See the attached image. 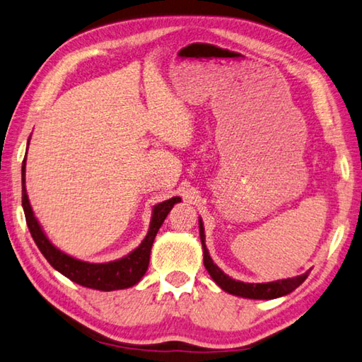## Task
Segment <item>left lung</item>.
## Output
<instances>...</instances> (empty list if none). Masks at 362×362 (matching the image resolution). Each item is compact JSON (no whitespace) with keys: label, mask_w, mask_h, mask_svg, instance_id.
Instances as JSON below:
<instances>
[{"label":"left lung","mask_w":362,"mask_h":362,"mask_svg":"<svg viewBox=\"0 0 362 362\" xmlns=\"http://www.w3.org/2000/svg\"><path fill=\"white\" fill-rule=\"evenodd\" d=\"M199 229H200L202 248H204L205 269L208 270V274H210L214 283H216L221 289H224L226 293L233 294V296H240V297H246V299H262V300L276 299V297H281V296L293 293V291L296 288H299L300 284L305 281V278L308 276V272H307V274H303L300 276L288 278V280L270 281V283H243V281L233 280V278H230L229 275H226L224 272L213 262L210 255H208V250L205 245L204 223H202V219H199Z\"/></svg>","instance_id":"1"}]
</instances>
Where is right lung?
I'll return each instance as SVG.
<instances>
[{"label":"right lung","instance_id":"right-lung-1","mask_svg":"<svg viewBox=\"0 0 362 362\" xmlns=\"http://www.w3.org/2000/svg\"><path fill=\"white\" fill-rule=\"evenodd\" d=\"M30 144V139H28ZM25 160H27V154H25ZM25 160L22 163V206L25 211V219H27V226L30 229L31 237H33L35 243L42 256L47 259V262L52 265L55 270H59L62 275H65L69 280L81 284V286L98 289V291H116V289H125L136 284L141 280L146 274L149 265V256L151 248L154 243V238L157 235L158 229L163 224L165 218L170 213L175 204L181 202L180 197H173L170 200H165L162 204H157L152 208V218L149 224L148 235L144 237L141 245L136 250H133L130 255H127L122 259L112 262L105 264H90L79 261L68 256L66 252L60 251L57 246L50 243V240L46 237V233L41 229L40 223L35 218V213L31 210L27 189H25Z\"/></svg>","mask_w":362,"mask_h":362}]
</instances>
